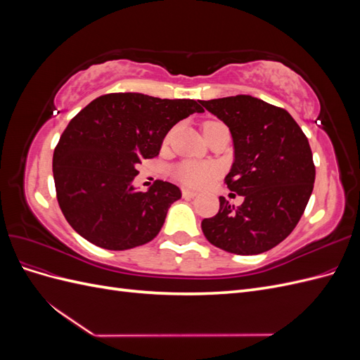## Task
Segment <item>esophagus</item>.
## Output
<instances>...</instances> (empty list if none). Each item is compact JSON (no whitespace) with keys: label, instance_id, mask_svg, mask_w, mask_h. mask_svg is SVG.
Instances as JSON below:
<instances>
[{"label":"esophagus","instance_id":"34e87169","mask_svg":"<svg viewBox=\"0 0 360 360\" xmlns=\"http://www.w3.org/2000/svg\"><path fill=\"white\" fill-rule=\"evenodd\" d=\"M181 193H183V198H186V200H191V198L197 197V192H195V191H189V189H183Z\"/></svg>","mask_w":360,"mask_h":360}]
</instances>
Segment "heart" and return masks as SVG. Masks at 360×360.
Returning <instances> with one entry per match:
<instances>
[{
	"label": "heart",
	"instance_id": "obj_1",
	"mask_svg": "<svg viewBox=\"0 0 360 360\" xmlns=\"http://www.w3.org/2000/svg\"><path fill=\"white\" fill-rule=\"evenodd\" d=\"M219 172V168L212 162L184 160L172 169L174 177L188 188L207 186Z\"/></svg>",
	"mask_w": 360,
	"mask_h": 360
}]
</instances>
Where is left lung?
Here are the masks:
<instances>
[{
    "label": "left lung",
    "mask_w": 360,
    "mask_h": 360,
    "mask_svg": "<svg viewBox=\"0 0 360 360\" xmlns=\"http://www.w3.org/2000/svg\"><path fill=\"white\" fill-rule=\"evenodd\" d=\"M201 105L230 127L234 163L225 183L245 197L237 209L219 197V212L202 219V233L226 252H266L290 236L307 209L315 180L308 138L285 110L252 96Z\"/></svg>",
    "instance_id": "left-lung-1"
}]
</instances>
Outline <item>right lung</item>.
<instances>
[{
  "label": "right lung",
  "instance_id": "obj_1",
  "mask_svg": "<svg viewBox=\"0 0 360 360\" xmlns=\"http://www.w3.org/2000/svg\"><path fill=\"white\" fill-rule=\"evenodd\" d=\"M193 112L204 110L192 99L110 93L76 114L52 159L58 205L73 230L110 250L153 240L181 191L162 180L136 191V167L156 158L169 129Z\"/></svg>",
  "mask_w": 360,
  "mask_h": 360
}]
</instances>
